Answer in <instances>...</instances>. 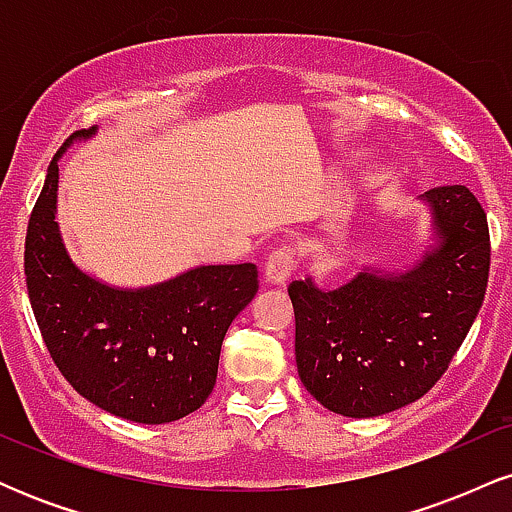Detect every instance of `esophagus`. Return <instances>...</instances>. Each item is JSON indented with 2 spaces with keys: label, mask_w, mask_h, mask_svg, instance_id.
Here are the masks:
<instances>
[{
  "label": "esophagus",
  "mask_w": 512,
  "mask_h": 512,
  "mask_svg": "<svg viewBox=\"0 0 512 512\" xmlns=\"http://www.w3.org/2000/svg\"><path fill=\"white\" fill-rule=\"evenodd\" d=\"M293 264H296V248L291 243H281L269 252L267 264H264V276L272 284H284L291 276Z\"/></svg>",
  "instance_id": "esophagus-1"
}]
</instances>
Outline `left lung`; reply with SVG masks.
<instances>
[{
    "label": "left lung",
    "instance_id": "obj_1",
    "mask_svg": "<svg viewBox=\"0 0 512 512\" xmlns=\"http://www.w3.org/2000/svg\"><path fill=\"white\" fill-rule=\"evenodd\" d=\"M426 199L443 240L416 269L361 272L337 291L291 281L298 375L334 414L368 419L424 397L484 303L491 267L486 211L464 185L433 187Z\"/></svg>",
    "mask_w": 512,
    "mask_h": 512
}]
</instances>
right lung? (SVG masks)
I'll return each instance as SVG.
<instances>
[{
  "label": "right lung",
  "mask_w": 512,
  "mask_h": 512,
  "mask_svg": "<svg viewBox=\"0 0 512 512\" xmlns=\"http://www.w3.org/2000/svg\"><path fill=\"white\" fill-rule=\"evenodd\" d=\"M57 151L26 231L28 298L43 342L67 383L110 414L168 424L207 402L221 342L257 293L255 264H209L166 284L120 291L74 267L55 221Z\"/></svg>",
  "instance_id": "obj_1"
}]
</instances>
